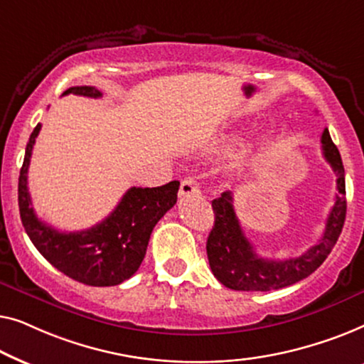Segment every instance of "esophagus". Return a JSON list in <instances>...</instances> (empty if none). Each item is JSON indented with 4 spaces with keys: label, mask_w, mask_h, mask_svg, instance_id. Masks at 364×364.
Masks as SVG:
<instances>
[{
    "label": "esophagus",
    "mask_w": 364,
    "mask_h": 364,
    "mask_svg": "<svg viewBox=\"0 0 364 364\" xmlns=\"http://www.w3.org/2000/svg\"><path fill=\"white\" fill-rule=\"evenodd\" d=\"M198 193H200V186H198V182L196 181V178H192V177L183 178V181L181 182V191H178V196H181L182 198H186V197L198 196Z\"/></svg>",
    "instance_id": "esophagus-1"
}]
</instances>
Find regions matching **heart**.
<instances>
[{
    "instance_id": "heart-1",
    "label": "heart",
    "mask_w": 364,
    "mask_h": 364,
    "mask_svg": "<svg viewBox=\"0 0 364 364\" xmlns=\"http://www.w3.org/2000/svg\"><path fill=\"white\" fill-rule=\"evenodd\" d=\"M242 136L237 132H225L222 136H218L215 139V142L212 144V152L213 154H228L233 151L240 142ZM268 152V142L265 139H257L250 144H247L245 147H242V151L233 157L232 167L233 171H247L248 167L253 166V164L262 161L263 157L267 156Z\"/></svg>"
}]
</instances>
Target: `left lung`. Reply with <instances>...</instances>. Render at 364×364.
Listing matches in <instances>:
<instances>
[{"label":"left lung","mask_w":364,"mask_h":364,"mask_svg":"<svg viewBox=\"0 0 364 364\" xmlns=\"http://www.w3.org/2000/svg\"><path fill=\"white\" fill-rule=\"evenodd\" d=\"M323 157L336 173V198L328 215L321 240L300 257L287 260L262 258L243 233L237 213L233 210V197L223 192L212 202L215 223L207 238V257L210 270L222 285L238 291H270L310 277L335 247L346 218L345 167L338 147L333 144L330 132L321 134Z\"/></svg>","instance_id":"left-lung-1"}]
</instances>
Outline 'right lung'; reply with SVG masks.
Segmentation results:
<instances>
[{"mask_svg":"<svg viewBox=\"0 0 364 364\" xmlns=\"http://www.w3.org/2000/svg\"><path fill=\"white\" fill-rule=\"evenodd\" d=\"M86 97H101L92 86H74L64 91ZM41 124L29 136L23 167L19 171L18 205L24 230L38 252L73 280L89 287H114L139 270L146 255L149 238L156 223L176 205L181 182L161 187H132L101 223L81 232H61L39 220L31 207L28 191V168L33 146Z\"/></svg>","mask_w":364,"mask_h":364,"instance_id":"obj_1","label":"right lung"}]
</instances>
